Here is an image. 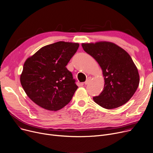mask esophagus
Returning <instances> with one entry per match:
<instances>
[{
  "mask_svg": "<svg viewBox=\"0 0 153 153\" xmlns=\"http://www.w3.org/2000/svg\"><path fill=\"white\" fill-rule=\"evenodd\" d=\"M91 77H88L87 78V79L86 80L85 82H84L85 85H87V84H88L90 83V81H91Z\"/></svg>",
  "mask_w": 153,
  "mask_h": 153,
  "instance_id": "1",
  "label": "esophagus"
}]
</instances>
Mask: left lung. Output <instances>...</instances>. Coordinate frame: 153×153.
<instances>
[{
  "mask_svg": "<svg viewBox=\"0 0 153 153\" xmlns=\"http://www.w3.org/2000/svg\"><path fill=\"white\" fill-rule=\"evenodd\" d=\"M82 47L98 62L104 76L103 90L93 98L95 102L108 109L126 104L135 93L140 82L137 68L129 54L110 42L83 43Z\"/></svg>",
  "mask_w": 153,
  "mask_h": 153,
  "instance_id": "obj_1",
  "label": "left lung"
}]
</instances>
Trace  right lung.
<instances>
[{
	"label": "right lung",
	"mask_w": 153,
	"mask_h": 153,
	"mask_svg": "<svg viewBox=\"0 0 153 153\" xmlns=\"http://www.w3.org/2000/svg\"><path fill=\"white\" fill-rule=\"evenodd\" d=\"M79 46L78 43L57 42L42 47L26 60L20 82L36 105L58 111L70 102L78 87L66 66Z\"/></svg>",
	"instance_id": "add662e5"
}]
</instances>
